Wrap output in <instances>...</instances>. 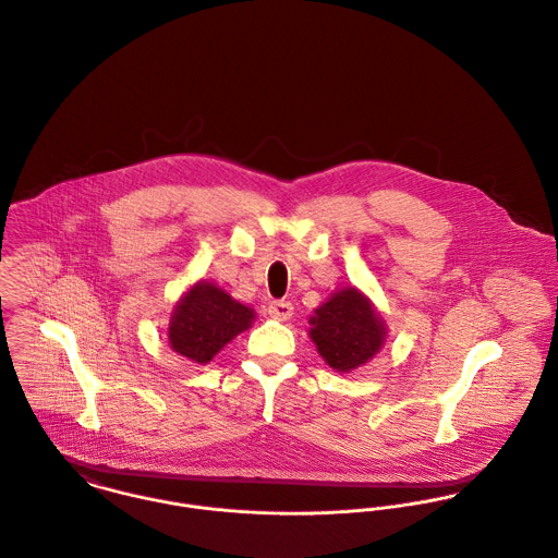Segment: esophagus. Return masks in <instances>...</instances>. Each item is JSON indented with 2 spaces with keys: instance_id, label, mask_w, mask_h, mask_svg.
<instances>
[{
  "instance_id": "esophagus-1",
  "label": "esophagus",
  "mask_w": 558,
  "mask_h": 558,
  "mask_svg": "<svg viewBox=\"0 0 558 558\" xmlns=\"http://www.w3.org/2000/svg\"><path fill=\"white\" fill-rule=\"evenodd\" d=\"M292 312H294V307H292V303L286 301V299H281V301H270V303H268V314H270L272 318H277V320H288V318L292 316Z\"/></svg>"
}]
</instances>
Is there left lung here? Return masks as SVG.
<instances>
[{
  "mask_svg": "<svg viewBox=\"0 0 558 558\" xmlns=\"http://www.w3.org/2000/svg\"><path fill=\"white\" fill-rule=\"evenodd\" d=\"M312 340L323 360L338 372H351L372 360L385 342L383 320L355 288L333 294L310 320Z\"/></svg>",
  "mask_w": 558,
  "mask_h": 558,
  "instance_id": "8db88e82",
  "label": "left lung"
}]
</instances>
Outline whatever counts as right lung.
I'll list each match as a JSON object with an SVG mask.
<instances>
[{
    "mask_svg": "<svg viewBox=\"0 0 558 558\" xmlns=\"http://www.w3.org/2000/svg\"><path fill=\"white\" fill-rule=\"evenodd\" d=\"M253 310L211 283L198 281L173 312L169 342L175 353L207 364L227 342L248 329Z\"/></svg>",
    "mask_w": 558,
    "mask_h": 558,
    "instance_id": "add662e5",
    "label": "right lung"
}]
</instances>
